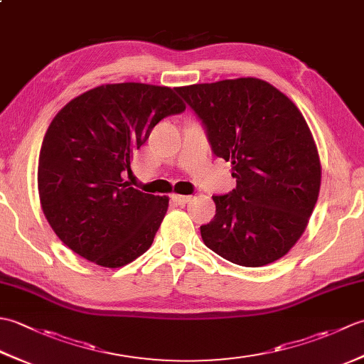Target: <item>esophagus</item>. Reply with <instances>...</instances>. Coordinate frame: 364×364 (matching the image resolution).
I'll list each match as a JSON object with an SVG mask.
<instances>
[{"mask_svg":"<svg viewBox=\"0 0 364 364\" xmlns=\"http://www.w3.org/2000/svg\"><path fill=\"white\" fill-rule=\"evenodd\" d=\"M192 198H194V196H178V194L172 196V200L178 205H186V203L191 202Z\"/></svg>","mask_w":364,"mask_h":364,"instance_id":"34e87169","label":"esophagus"}]
</instances>
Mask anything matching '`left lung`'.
I'll list each match as a JSON object with an SVG mask.
<instances>
[{"instance_id":"obj_1","label":"left lung","mask_w":364,"mask_h":364,"mask_svg":"<svg viewBox=\"0 0 364 364\" xmlns=\"http://www.w3.org/2000/svg\"><path fill=\"white\" fill-rule=\"evenodd\" d=\"M175 90L236 178L233 191L213 196L214 219L200 227L205 245L245 267L280 259L305 231L321 188L319 154L304 115L258 78Z\"/></svg>"}]
</instances>
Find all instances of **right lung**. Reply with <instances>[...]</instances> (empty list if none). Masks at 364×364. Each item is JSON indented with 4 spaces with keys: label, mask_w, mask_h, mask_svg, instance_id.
I'll return each instance as SVG.
<instances>
[{
    "label": "right lung",
    "mask_w": 364,
    "mask_h": 364,
    "mask_svg": "<svg viewBox=\"0 0 364 364\" xmlns=\"http://www.w3.org/2000/svg\"><path fill=\"white\" fill-rule=\"evenodd\" d=\"M184 109L173 89L122 82L84 92L56 114L37 183L45 218L68 249L111 269L150 249L168 198L129 188L123 173L151 129Z\"/></svg>",
    "instance_id": "right-lung-1"
}]
</instances>
